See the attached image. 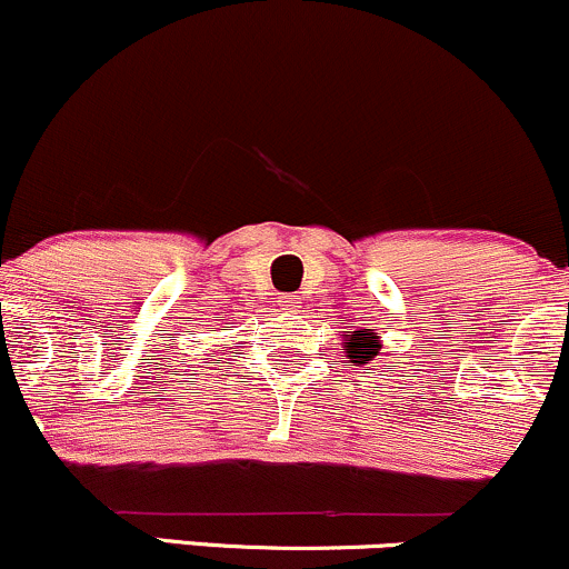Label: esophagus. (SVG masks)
Wrapping results in <instances>:
<instances>
[{"label":"esophagus","mask_w":569,"mask_h":569,"mask_svg":"<svg viewBox=\"0 0 569 569\" xmlns=\"http://www.w3.org/2000/svg\"><path fill=\"white\" fill-rule=\"evenodd\" d=\"M298 303H301V298H298V296H279V306H284V311L296 309Z\"/></svg>","instance_id":"esophagus-1"}]
</instances>
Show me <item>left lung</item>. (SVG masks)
I'll use <instances>...</instances> for the list:
<instances>
[{
    "label": "left lung",
    "mask_w": 569,
    "mask_h": 569,
    "mask_svg": "<svg viewBox=\"0 0 569 569\" xmlns=\"http://www.w3.org/2000/svg\"><path fill=\"white\" fill-rule=\"evenodd\" d=\"M379 341H376V336L373 333H368V330H357V333L349 338V360L352 362H368V360H373V355L379 352Z\"/></svg>",
    "instance_id": "1"
}]
</instances>
